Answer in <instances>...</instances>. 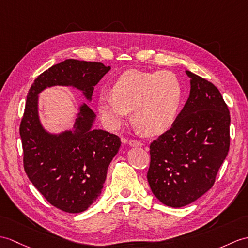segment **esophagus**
<instances>
[{"label": "esophagus", "mask_w": 248, "mask_h": 248, "mask_svg": "<svg viewBox=\"0 0 248 248\" xmlns=\"http://www.w3.org/2000/svg\"><path fill=\"white\" fill-rule=\"evenodd\" d=\"M129 145L131 147H141L142 143H141V141H138V140H131L129 141Z\"/></svg>", "instance_id": "obj_1"}]
</instances>
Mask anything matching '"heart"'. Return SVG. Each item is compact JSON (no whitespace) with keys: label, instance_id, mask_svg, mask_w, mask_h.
Returning a JSON list of instances; mask_svg holds the SVG:
<instances>
[{"label":"heart","instance_id":"obj_1","mask_svg":"<svg viewBox=\"0 0 248 248\" xmlns=\"http://www.w3.org/2000/svg\"><path fill=\"white\" fill-rule=\"evenodd\" d=\"M182 99V84L173 73L130 70L115 80L112 92H101L98 108L113 129L133 110V122L140 131L156 135L173 124Z\"/></svg>","mask_w":248,"mask_h":248}]
</instances>
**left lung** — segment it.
<instances>
[{
  "label": "left lung",
  "instance_id": "8db88e82",
  "mask_svg": "<svg viewBox=\"0 0 248 248\" xmlns=\"http://www.w3.org/2000/svg\"><path fill=\"white\" fill-rule=\"evenodd\" d=\"M190 95L171 128L150 145L147 178L163 204L180 208L214 186L226 158L230 115L217 86L186 71Z\"/></svg>",
  "mask_w": 248,
  "mask_h": 248
}]
</instances>
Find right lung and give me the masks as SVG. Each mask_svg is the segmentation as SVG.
<instances>
[{
    "label": "right lung",
    "mask_w": 248,
    "mask_h": 248,
    "mask_svg": "<svg viewBox=\"0 0 248 248\" xmlns=\"http://www.w3.org/2000/svg\"><path fill=\"white\" fill-rule=\"evenodd\" d=\"M110 70L100 62L66 59L39 75L27 94L20 124L24 170L48 203L70 214L86 210L99 197L122 141L92 129L96 115L85 103L72 130L48 133L39 118L38 95L50 86H73L91 101L94 86Z\"/></svg>",
    "instance_id": "right-lung-1"
}]
</instances>
